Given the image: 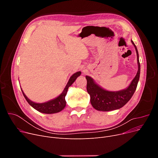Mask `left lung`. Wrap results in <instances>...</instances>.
Listing matches in <instances>:
<instances>
[{"instance_id": "1", "label": "left lung", "mask_w": 158, "mask_h": 158, "mask_svg": "<svg viewBox=\"0 0 158 158\" xmlns=\"http://www.w3.org/2000/svg\"><path fill=\"white\" fill-rule=\"evenodd\" d=\"M131 42L136 51L138 70L136 76L126 89L119 91H109L95 83L91 77L85 76L87 79V91L91 97V103L96 110L110 111L120 109L131 99L136 91L140 76V63L137 48L132 40H131Z\"/></svg>"}]
</instances>
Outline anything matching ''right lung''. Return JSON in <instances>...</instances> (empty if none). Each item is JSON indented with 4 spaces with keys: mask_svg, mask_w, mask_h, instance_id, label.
I'll list each match as a JSON object with an SVG mask.
<instances>
[{
    "mask_svg": "<svg viewBox=\"0 0 158 158\" xmlns=\"http://www.w3.org/2000/svg\"><path fill=\"white\" fill-rule=\"evenodd\" d=\"M81 74V72L79 71L76 73H74L69 79L68 82H67L65 87L64 88V91L62 93L56 98L52 99L51 101H49L48 102H44V103H36L34 102H32L25 95L23 91L22 90V94H23L24 98H26L27 102L35 109L38 110L39 112H42L44 114H54L57 113L61 111L65 107L66 104V101L65 100V97L67 92V89H68L69 87L71 86L73 82L76 81L77 77L79 76Z\"/></svg>",
    "mask_w": 158,
    "mask_h": 158,
    "instance_id": "obj_1",
    "label": "right lung"
}]
</instances>
